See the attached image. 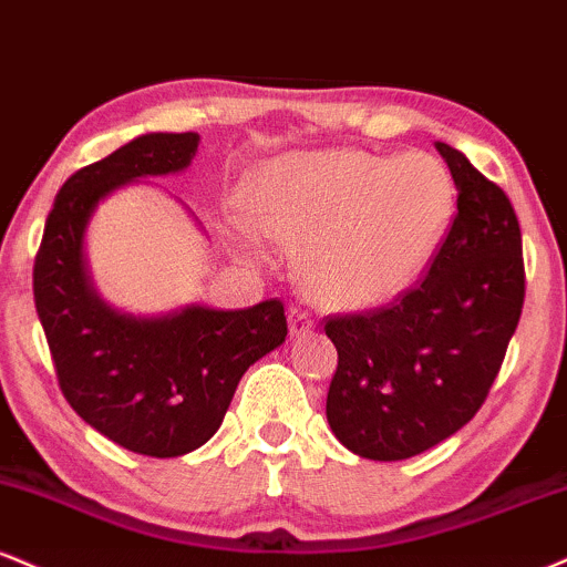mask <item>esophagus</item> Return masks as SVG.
<instances>
[{"instance_id":"1","label":"esophagus","mask_w":567,"mask_h":567,"mask_svg":"<svg viewBox=\"0 0 567 567\" xmlns=\"http://www.w3.org/2000/svg\"><path fill=\"white\" fill-rule=\"evenodd\" d=\"M288 327H290V336H292V338L309 336V332L313 330L311 313L303 311V309H290V313H288Z\"/></svg>"}]
</instances>
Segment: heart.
I'll list each match as a JSON object with an SVG mask.
<instances>
[{"label": "heart", "instance_id": "heart-1", "mask_svg": "<svg viewBox=\"0 0 567 567\" xmlns=\"http://www.w3.org/2000/svg\"><path fill=\"white\" fill-rule=\"evenodd\" d=\"M245 240L303 248L306 290L327 309H372L409 292L439 256L456 184L431 153L301 150L264 163L243 187Z\"/></svg>", "mask_w": 567, "mask_h": 567}]
</instances>
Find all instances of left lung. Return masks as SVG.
Listing matches in <instances>:
<instances>
[{
	"label": "left lung",
	"instance_id": "left-lung-1",
	"mask_svg": "<svg viewBox=\"0 0 567 567\" xmlns=\"http://www.w3.org/2000/svg\"><path fill=\"white\" fill-rule=\"evenodd\" d=\"M435 150L460 195L427 277L388 309L324 324L338 349L327 422L364 460H409L465 427L486 401L523 311L513 203L460 150L446 142Z\"/></svg>",
	"mask_w": 567,
	"mask_h": 567
}]
</instances>
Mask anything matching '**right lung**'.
<instances>
[{"mask_svg": "<svg viewBox=\"0 0 567 567\" xmlns=\"http://www.w3.org/2000/svg\"><path fill=\"white\" fill-rule=\"evenodd\" d=\"M197 145L195 132L142 134L73 174L54 197L33 264V301L68 404L105 439L158 460L210 441L248 367L288 336L277 298L142 317L94 288L84 240L100 203L126 184L184 172Z\"/></svg>", "mask_w": 567, "mask_h": 567, "instance_id": "add662e5", "label": "right lung"}]
</instances>
